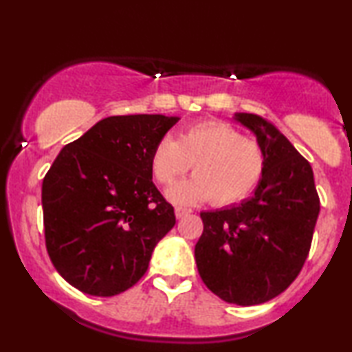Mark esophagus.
<instances>
[{
	"label": "esophagus",
	"instance_id": "34e87169",
	"mask_svg": "<svg viewBox=\"0 0 352 352\" xmlns=\"http://www.w3.org/2000/svg\"><path fill=\"white\" fill-rule=\"evenodd\" d=\"M175 213H176V218H177V219H181V218H184V216L189 214V213H190V210L182 208V206H176V208H175Z\"/></svg>",
	"mask_w": 352,
	"mask_h": 352
}]
</instances>
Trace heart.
I'll use <instances>...</instances> for the list:
<instances>
[{"instance_id": "1", "label": "heart", "mask_w": 352, "mask_h": 352, "mask_svg": "<svg viewBox=\"0 0 352 352\" xmlns=\"http://www.w3.org/2000/svg\"><path fill=\"white\" fill-rule=\"evenodd\" d=\"M194 165L195 176L168 190L175 204H237L252 194L266 170V153L256 139L243 136L223 120H204L182 129L176 141L162 138L153 147L151 170L158 184L171 186Z\"/></svg>"}]
</instances>
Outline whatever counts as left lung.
<instances>
[{
    "label": "left lung",
    "instance_id": "8db88e82",
    "mask_svg": "<svg viewBox=\"0 0 352 352\" xmlns=\"http://www.w3.org/2000/svg\"><path fill=\"white\" fill-rule=\"evenodd\" d=\"M235 120L256 134L266 170L253 197L230 208L204 211L195 245L201 280L221 300L266 302L301 272L320 211L309 162L271 123L253 113Z\"/></svg>",
    "mask_w": 352,
    "mask_h": 352
}]
</instances>
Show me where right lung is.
<instances>
[{
	"instance_id": "obj_1",
	"label": "right lung",
	"mask_w": 352,
	"mask_h": 352,
	"mask_svg": "<svg viewBox=\"0 0 352 352\" xmlns=\"http://www.w3.org/2000/svg\"><path fill=\"white\" fill-rule=\"evenodd\" d=\"M177 117L117 115L67 144L43 179L46 250L70 285L115 296L139 282L176 224L151 155Z\"/></svg>"
}]
</instances>
